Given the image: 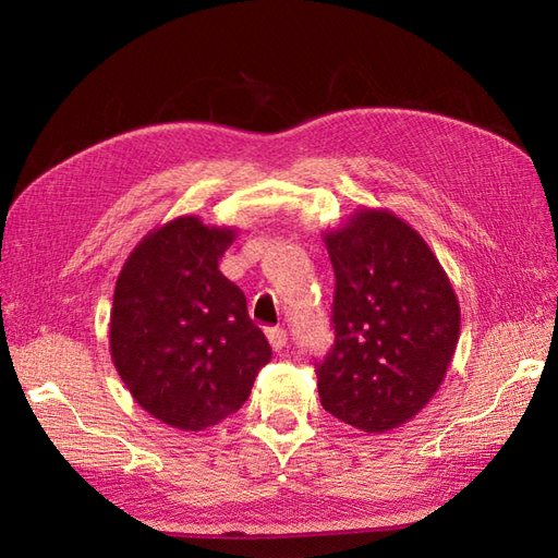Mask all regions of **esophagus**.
<instances>
[{
    "mask_svg": "<svg viewBox=\"0 0 558 558\" xmlns=\"http://www.w3.org/2000/svg\"><path fill=\"white\" fill-rule=\"evenodd\" d=\"M265 335H267L269 347H272L275 351H281L286 347V340H289V335H286L283 328H267Z\"/></svg>",
    "mask_w": 558,
    "mask_h": 558,
    "instance_id": "34e87169",
    "label": "esophagus"
}]
</instances>
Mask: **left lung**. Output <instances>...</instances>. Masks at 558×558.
I'll return each mask as SVG.
<instances>
[{
	"instance_id": "1",
	"label": "left lung",
	"mask_w": 558,
	"mask_h": 558,
	"mask_svg": "<svg viewBox=\"0 0 558 558\" xmlns=\"http://www.w3.org/2000/svg\"><path fill=\"white\" fill-rule=\"evenodd\" d=\"M335 347L316 367L326 412L365 433L408 424L437 393L461 335L453 286L400 216L361 207L326 230Z\"/></svg>"
}]
</instances>
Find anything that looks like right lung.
I'll list each match as a JSON object with an SVG mask.
<instances>
[{
    "label": "right lung",
    "mask_w": 558,
    "mask_h": 558,
    "mask_svg": "<svg viewBox=\"0 0 558 558\" xmlns=\"http://www.w3.org/2000/svg\"><path fill=\"white\" fill-rule=\"evenodd\" d=\"M232 226L177 216L144 234L116 281L109 351L142 410L179 430H205L238 412L272 359L244 293L218 260Z\"/></svg>",
    "instance_id": "add662e5"
}]
</instances>
